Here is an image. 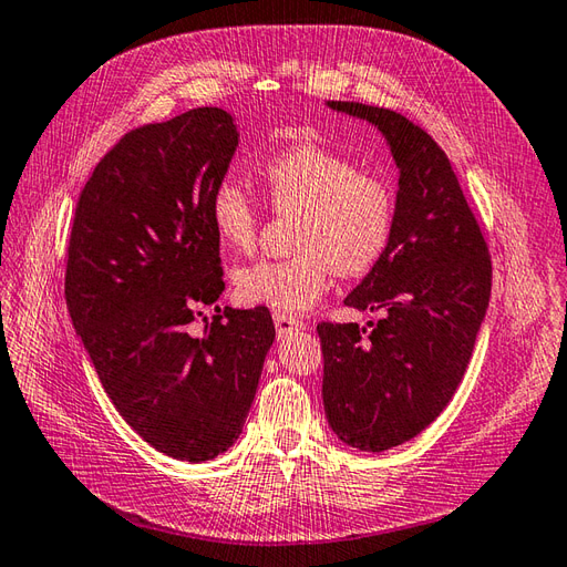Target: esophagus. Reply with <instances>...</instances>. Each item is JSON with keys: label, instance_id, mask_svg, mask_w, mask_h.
I'll return each mask as SVG.
<instances>
[{"label": "esophagus", "instance_id": "34e87169", "mask_svg": "<svg viewBox=\"0 0 567 567\" xmlns=\"http://www.w3.org/2000/svg\"><path fill=\"white\" fill-rule=\"evenodd\" d=\"M274 324H276V334L279 337H291L293 332L303 330V322L293 316H286V312H274Z\"/></svg>", "mask_w": 567, "mask_h": 567}]
</instances>
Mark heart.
<instances>
[{"label":"heart","mask_w":567,"mask_h":567,"mask_svg":"<svg viewBox=\"0 0 567 567\" xmlns=\"http://www.w3.org/2000/svg\"><path fill=\"white\" fill-rule=\"evenodd\" d=\"M274 210L300 213L288 259H257L233 274L245 306L308 310L324 293L330 274L363 276L385 255L395 220L390 186L359 172L354 162L318 143H303L261 167ZM208 218L223 249L249 251L257 243L259 213L235 179L210 194Z\"/></svg>","instance_id":"1"}]
</instances>
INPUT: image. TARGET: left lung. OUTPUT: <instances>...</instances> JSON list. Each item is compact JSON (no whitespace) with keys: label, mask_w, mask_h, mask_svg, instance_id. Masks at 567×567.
Returning <instances> with one entry per match:
<instances>
[{"label":"left lung","mask_w":567,"mask_h":567,"mask_svg":"<svg viewBox=\"0 0 567 567\" xmlns=\"http://www.w3.org/2000/svg\"><path fill=\"white\" fill-rule=\"evenodd\" d=\"M327 106L375 125L398 167L385 255L344 298L349 308L383 310V320L369 322L371 330L318 324L327 422L349 446L385 451L426 430L454 398L485 320L493 264L432 135L388 109Z\"/></svg>","instance_id":"left-lung-1"}]
</instances>
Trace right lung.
Segmentation results:
<instances>
[{
    "label": "right lung",
    "instance_id": "1",
    "mask_svg": "<svg viewBox=\"0 0 567 567\" xmlns=\"http://www.w3.org/2000/svg\"><path fill=\"white\" fill-rule=\"evenodd\" d=\"M237 125L200 106L125 133L74 210L65 298L106 395L145 442L179 461L228 451L274 344L267 308L200 306L225 291L210 194L230 167Z\"/></svg>",
    "mask_w": 567,
    "mask_h": 567
}]
</instances>
